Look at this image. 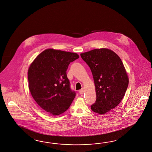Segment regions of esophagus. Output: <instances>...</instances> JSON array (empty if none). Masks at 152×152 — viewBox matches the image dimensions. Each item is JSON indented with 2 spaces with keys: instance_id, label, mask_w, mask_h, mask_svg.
Returning <instances> with one entry per match:
<instances>
[{
  "instance_id": "obj_1",
  "label": "esophagus",
  "mask_w": 152,
  "mask_h": 152,
  "mask_svg": "<svg viewBox=\"0 0 152 152\" xmlns=\"http://www.w3.org/2000/svg\"><path fill=\"white\" fill-rule=\"evenodd\" d=\"M79 93L80 94H83L84 93V89H82L80 90L79 91Z\"/></svg>"
}]
</instances>
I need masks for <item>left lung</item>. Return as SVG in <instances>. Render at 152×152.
Here are the masks:
<instances>
[{"label": "left lung", "instance_id": "1", "mask_svg": "<svg viewBox=\"0 0 152 152\" xmlns=\"http://www.w3.org/2000/svg\"><path fill=\"white\" fill-rule=\"evenodd\" d=\"M93 76L96 100L91 109L105 114L118 105L129 86V78L119 56L107 48L95 49L80 54Z\"/></svg>", "mask_w": 152, "mask_h": 152}]
</instances>
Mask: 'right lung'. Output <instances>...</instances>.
Wrapping results in <instances>:
<instances>
[{"label":"right lung","instance_id":"add662e5","mask_svg":"<svg viewBox=\"0 0 152 152\" xmlns=\"http://www.w3.org/2000/svg\"><path fill=\"white\" fill-rule=\"evenodd\" d=\"M77 53L47 49L33 61L28 70V88L39 106L53 115L64 113L76 93L70 88L66 71Z\"/></svg>","mask_w":152,"mask_h":152}]
</instances>
